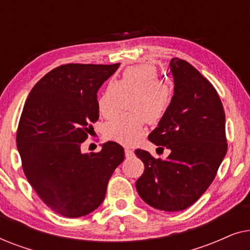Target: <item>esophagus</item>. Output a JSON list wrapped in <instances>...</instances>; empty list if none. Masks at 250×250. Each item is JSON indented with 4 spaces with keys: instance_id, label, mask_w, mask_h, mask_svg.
<instances>
[{
    "instance_id": "esophagus-1",
    "label": "esophagus",
    "mask_w": 250,
    "mask_h": 250,
    "mask_svg": "<svg viewBox=\"0 0 250 250\" xmlns=\"http://www.w3.org/2000/svg\"><path fill=\"white\" fill-rule=\"evenodd\" d=\"M125 156L126 158H132L133 156H134V151L131 148H128V146H126L125 148Z\"/></svg>"
}]
</instances>
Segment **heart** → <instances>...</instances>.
<instances>
[{
  "mask_svg": "<svg viewBox=\"0 0 250 250\" xmlns=\"http://www.w3.org/2000/svg\"><path fill=\"white\" fill-rule=\"evenodd\" d=\"M155 66L138 64L126 68L118 81L107 84L98 98L99 112L104 118H112L121 107L123 95L135 93L131 101L132 111L116 117L105 127V134L119 143L131 145L145 134L146 119L158 124L168 114L174 94L167 84L160 83Z\"/></svg>",
  "mask_w": 250,
  "mask_h": 250,
  "instance_id": "b5f03b06",
  "label": "heart"
}]
</instances>
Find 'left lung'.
Masks as SVG:
<instances>
[{"label":"left lung","instance_id":"8db88e82","mask_svg":"<svg viewBox=\"0 0 250 250\" xmlns=\"http://www.w3.org/2000/svg\"><path fill=\"white\" fill-rule=\"evenodd\" d=\"M174 100L168 114L150 133L166 159L135 150L145 172L135 187L143 201L156 209L179 211L196 203L216 176L228 151L225 114L220 95L188 61L173 58Z\"/></svg>","mask_w":250,"mask_h":250}]
</instances>
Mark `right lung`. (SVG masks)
Returning a JSON list of instances; mask_svg holds the SVG:
<instances>
[{"mask_svg": "<svg viewBox=\"0 0 250 250\" xmlns=\"http://www.w3.org/2000/svg\"><path fill=\"white\" fill-rule=\"evenodd\" d=\"M114 64H62L30 91L17 129L23 173L43 203L66 217L100 206L109 180L124 160L118 143L83 153L81 146L99 119L97 93L117 70Z\"/></svg>", "mask_w": 250, "mask_h": 250, "instance_id": "1", "label": "right lung"}]
</instances>
